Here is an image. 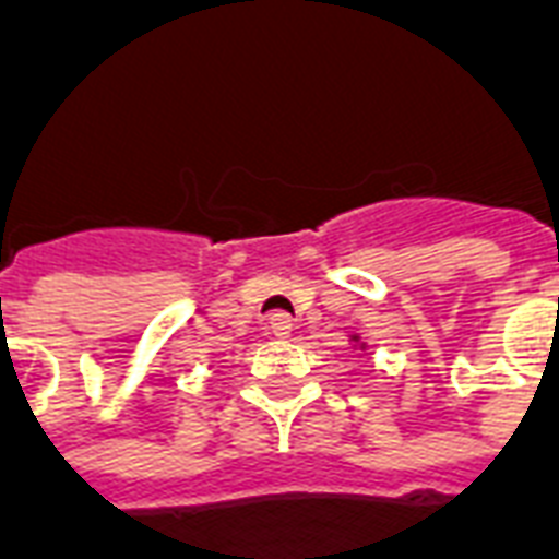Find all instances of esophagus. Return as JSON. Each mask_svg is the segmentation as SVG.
<instances>
[{"mask_svg": "<svg viewBox=\"0 0 559 559\" xmlns=\"http://www.w3.org/2000/svg\"><path fill=\"white\" fill-rule=\"evenodd\" d=\"M270 331L275 333L278 340H287L289 333H293V319H289V316H284V313H275L270 319Z\"/></svg>", "mask_w": 559, "mask_h": 559, "instance_id": "obj_1", "label": "esophagus"}]
</instances>
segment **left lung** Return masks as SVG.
<instances>
[{
    "instance_id": "8db88e82",
    "label": "left lung",
    "mask_w": 559,
    "mask_h": 559,
    "mask_svg": "<svg viewBox=\"0 0 559 559\" xmlns=\"http://www.w3.org/2000/svg\"><path fill=\"white\" fill-rule=\"evenodd\" d=\"M354 340H357V336H354Z\"/></svg>"
}]
</instances>
